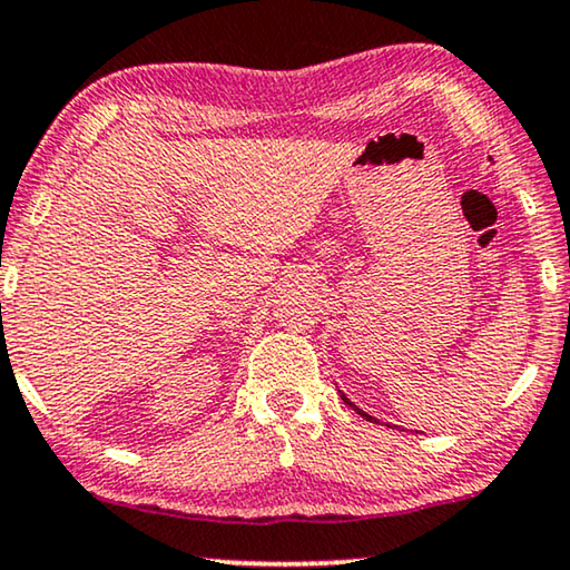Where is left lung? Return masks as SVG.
Segmentation results:
<instances>
[{
    "mask_svg": "<svg viewBox=\"0 0 570 570\" xmlns=\"http://www.w3.org/2000/svg\"><path fill=\"white\" fill-rule=\"evenodd\" d=\"M341 400H343V403H346V405H351V407H354V411H356L358 415H362V419H366V421H374V423H380V421H376V419H374V415H368V413H364V411H362V407H356L354 403H351V400H348L346 395H343V392H341Z\"/></svg>",
    "mask_w": 570,
    "mask_h": 570,
    "instance_id": "1",
    "label": "left lung"
}]
</instances>
